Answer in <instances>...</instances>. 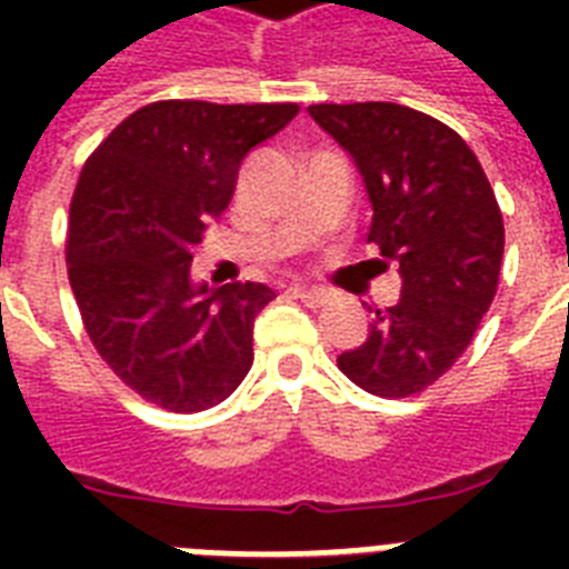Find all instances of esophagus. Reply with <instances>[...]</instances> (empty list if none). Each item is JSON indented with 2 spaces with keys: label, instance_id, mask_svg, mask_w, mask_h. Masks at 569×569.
I'll use <instances>...</instances> for the list:
<instances>
[{
  "label": "esophagus",
  "instance_id": "34e87169",
  "mask_svg": "<svg viewBox=\"0 0 569 569\" xmlns=\"http://www.w3.org/2000/svg\"><path fill=\"white\" fill-rule=\"evenodd\" d=\"M295 295L301 298L307 307H325L330 301V295L325 289H307V286H295Z\"/></svg>",
  "mask_w": 569,
  "mask_h": 569
}]
</instances>
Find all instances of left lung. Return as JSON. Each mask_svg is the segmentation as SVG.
<instances>
[{"instance_id":"left-lung-1","label":"left lung","mask_w":569,"mask_h":569,"mask_svg":"<svg viewBox=\"0 0 569 569\" xmlns=\"http://www.w3.org/2000/svg\"><path fill=\"white\" fill-rule=\"evenodd\" d=\"M310 114L355 159L375 212L369 241L401 274L396 307L375 310L363 346L337 366L372 396H419L493 303L502 209L467 141L431 114L398 102H321Z\"/></svg>"}]
</instances>
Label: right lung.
<instances>
[{
  "label": "right lung",
  "mask_w": 569,
  "mask_h": 569,
  "mask_svg": "<svg viewBox=\"0 0 569 569\" xmlns=\"http://www.w3.org/2000/svg\"><path fill=\"white\" fill-rule=\"evenodd\" d=\"M295 102L162 100L132 111L84 162L70 203L67 277L97 355L171 413L232 396L253 363L266 283H191V259L230 206L241 159Z\"/></svg>",
  "instance_id": "obj_1"
}]
</instances>
